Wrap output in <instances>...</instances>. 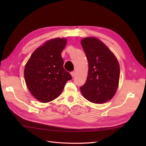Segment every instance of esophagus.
I'll return each instance as SVG.
<instances>
[{
  "instance_id": "esophagus-1",
  "label": "esophagus",
  "mask_w": 146,
  "mask_h": 146,
  "mask_svg": "<svg viewBox=\"0 0 146 146\" xmlns=\"http://www.w3.org/2000/svg\"><path fill=\"white\" fill-rule=\"evenodd\" d=\"M70 74H71V76L74 77V76H75V71H72V72H71Z\"/></svg>"
}]
</instances>
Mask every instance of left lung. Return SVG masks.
Returning a JSON list of instances; mask_svg holds the SVG:
<instances>
[{"instance_id":"obj_1","label":"left lung","mask_w":146,"mask_h":146,"mask_svg":"<svg viewBox=\"0 0 146 146\" xmlns=\"http://www.w3.org/2000/svg\"><path fill=\"white\" fill-rule=\"evenodd\" d=\"M81 44L88 62V74L80 90L92 103H105L113 97L118 88L119 62L113 52L97 38H85Z\"/></svg>"}]
</instances>
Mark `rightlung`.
I'll use <instances>...</instances> for the list:
<instances>
[{
	"mask_svg": "<svg viewBox=\"0 0 146 146\" xmlns=\"http://www.w3.org/2000/svg\"><path fill=\"white\" fill-rule=\"evenodd\" d=\"M66 39L54 38L34 51L24 68L29 90L37 100L47 103L58 97L66 83L72 78L64 69L61 53Z\"/></svg>",
	"mask_w": 146,
	"mask_h": 146,
	"instance_id": "right-lung-1",
	"label": "right lung"
}]
</instances>
